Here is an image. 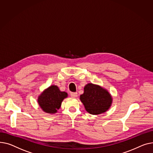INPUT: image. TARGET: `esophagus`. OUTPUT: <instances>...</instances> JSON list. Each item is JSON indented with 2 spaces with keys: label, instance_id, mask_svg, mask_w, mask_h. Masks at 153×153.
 I'll list each match as a JSON object with an SVG mask.
<instances>
[{
  "label": "esophagus",
  "instance_id": "1",
  "mask_svg": "<svg viewBox=\"0 0 153 153\" xmlns=\"http://www.w3.org/2000/svg\"><path fill=\"white\" fill-rule=\"evenodd\" d=\"M70 96L72 97H76L77 96V93H76V92L75 93H71Z\"/></svg>",
  "mask_w": 153,
  "mask_h": 153
}]
</instances>
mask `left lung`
I'll list each match as a JSON object with an SVG mask.
<instances>
[{"mask_svg":"<svg viewBox=\"0 0 153 153\" xmlns=\"http://www.w3.org/2000/svg\"><path fill=\"white\" fill-rule=\"evenodd\" d=\"M85 110L90 114L99 115L105 112L112 103V97L103 87L93 83H88L84 87V93L79 96Z\"/></svg>","mask_w":153,"mask_h":153,"instance_id":"1","label":"left lung"}]
</instances>
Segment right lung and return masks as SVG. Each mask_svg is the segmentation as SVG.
I'll return each instance as SVG.
<instances>
[{"mask_svg":"<svg viewBox=\"0 0 153 153\" xmlns=\"http://www.w3.org/2000/svg\"><path fill=\"white\" fill-rule=\"evenodd\" d=\"M68 97L65 91H61L56 85H51L39 95L38 103L46 113L54 114L61 107L62 101Z\"/></svg>","mask_w":153,"mask_h":153,"instance_id":"1","label":"right lung"}]
</instances>
